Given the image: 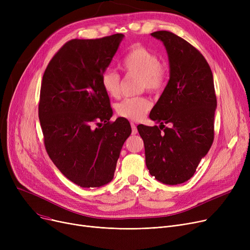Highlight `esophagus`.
Returning <instances> with one entry per match:
<instances>
[{"mask_svg": "<svg viewBox=\"0 0 250 250\" xmlns=\"http://www.w3.org/2000/svg\"><path fill=\"white\" fill-rule=\"evenodd\" d=\"M130 125H132V133H133V135H136L138 133V128H137L136 125L134 123H132V124H130Z\"/></svg>", "mask_w": 250, "mask_h": 250, "instance_id": "obj_1", "label": "esophagus"}]
</instances>
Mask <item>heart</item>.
Here are the masks:
<instances>
[{
    "instance_id": "b5f03b06",
    "label": "heart",
    "mask_w": 250,
    "mask_h": 250,
    "mask_svg": "<svg viewBox=\"0 0 250 250\" xmlns=\"http://www.w3.org/2000/svg\"><path fill=\"white\" fill-rule=\"evenodd\" d=\"M122 68L127 75L141 78V90L157 93L165 85L166 73L163 64L155 52L144 46H135L122 61ZM101 85L112 98L121 95V77L111 69L105 70L101 76ZM151 108V102L146 97L125 98L116 105L117 114L129 121H141Z\"/></svg>"
}]
</instances>
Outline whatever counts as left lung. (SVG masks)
<instances>
[{"mask_svg": "<svg viewBox=\"0 0 250 250\" xmlns=\"http://www.w3.org/2000/svg\"><path fill=\"white\" fill-rule=\"evenodd\" d=\"M151 35L166 47L170 78L150 112L160 125H139L138 130L150 174L174 186L193 176L212 146L217 97L211 68L198 49L170 31Z\"/></svg>", "mask_w": 250, "mask_h": 250, "instance_id": "obj_1", "label": "left lung"}]
</instances>
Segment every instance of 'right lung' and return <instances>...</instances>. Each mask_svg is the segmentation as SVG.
Returning <instances> with one entry per match:
<instances>
[{"label": "right lung", "instance_id": "1", "mask_svg": "<svg viewBox=\"0 0 250 250\" xmlns=\"http://www.w3.org/2000/svg\"><path fill=\"white\" fill-rule=\"evenodd\" d=\"M124 34L65 42L44 71L38 116L45 150L60 171L81 188L113 178L124 143L132 133L126 118L111 122L101 76Z\"/></svg>", "mask_w": 250, "mask_h": 250}]
</instances>
